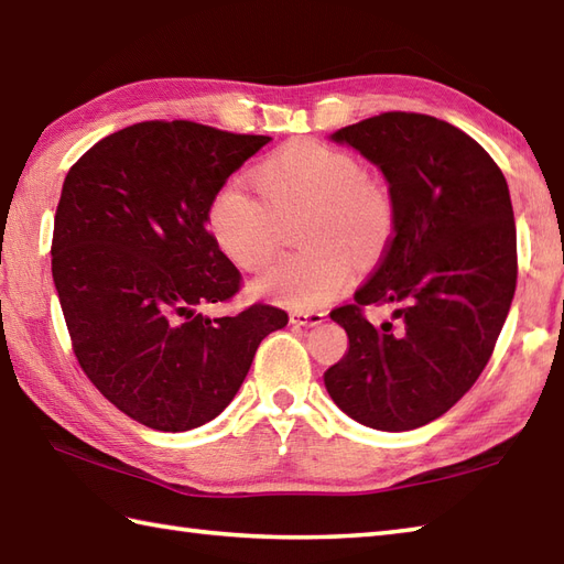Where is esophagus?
Segmentation results:
<instances>
[{
	"instance_id": "34e87169",
	"label": "esophagus",
	"mask_w": 564,
	"mask_h": 564,
	"mask_svg": "<svg viewBox=\"0 0 564 564\" xmlns=\"http://www.w3.org/2000/svg\"><path fill=\"white\" fill-rule=\"evenodd\" d=\"M325 313H317V311H307V313H293L291 315V323L293 325H303V327H313L323 323Z\"/></svg>"
}]
</instances>
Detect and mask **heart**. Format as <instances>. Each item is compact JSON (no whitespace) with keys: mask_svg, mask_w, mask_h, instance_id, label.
<instances>
[{"mask_svg":"<svg viewBox=\"0 0 564 564\" xmlns=\"http://www.w3.org/2000/svg\"><path fill=\"white\" fill-rule=\"evenodd\" d=\"M253 183L264 197L227 183L209 203V229L237 267L259 271L279 249L283 219L305 215L301 245L263 271L257 291L285 305L317 307L345 289L355 259L373 261L389 247L395 203L349 151L295 141L261 161Z\"/></svg>","mask_w":564,"mask_h":564,"instance_id":"1","label":"heart"}]
</instances>
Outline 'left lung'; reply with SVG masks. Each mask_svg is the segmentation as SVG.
<instances>
[{
	"label": "left lung",
	"instance_id": "obj_1",
	"mask_svg": "<svg viewBox=\"0 0 564 564\" xmlns=\"http://www.w3.org/2000/svg\"><path fill=\"white\" fill-rule=\"evenodd\" d=\"M383 171L395 229L355 301L329 317L349 351L325 371L333 401L357 423L401 433L447 413L487 367L518 279L509 185L465 131L415 112H383L339 129ZM369 304H395L393 326Z\"/></svg>",
	"mask_w": 564,
	"mask_h": 564
}]
</instances>
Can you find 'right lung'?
Returning <instances> with one entry per match:
<instances>
[{"label":"right lung","instance_id":"right-lung-1","mask_svg":"<svg viewBox=\"0 0 564 564\" xmlns=\"http://www.w3.org/2000/svg\"><path fill=\"white\" fill-rule=\"evenodd\" d=\"M269 137L187 119L139 121L97 141L65 175L53 281L75 359L105 399L147 427L185 433L225 411L281 307L227 303L241 273L205 225L209 203Z\"/></svg>","mask_w":564,"mask_h":564}]
</instances>
